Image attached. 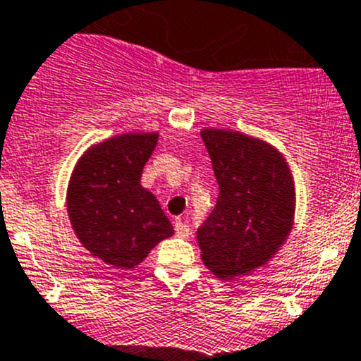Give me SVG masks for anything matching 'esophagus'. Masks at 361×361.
Masks as SVG:
<instances>
[{
    "instance_id": "34e87169",
    "label": "esophagus",
    "mask_w": 361,
    "mask_h": 361,
    "mask_svg": "<svg viewBox=\"0 0 361 361\" xmlns=\"http://www.w3.org/2000/svg\"><path fill=\"white\" fill-rule=\"evenodd\" d=\"M174 231H176V236L178 238H188L190 236V226L185 222H181V220H176L174 222Z\"/></svg>"
}]
</instances>
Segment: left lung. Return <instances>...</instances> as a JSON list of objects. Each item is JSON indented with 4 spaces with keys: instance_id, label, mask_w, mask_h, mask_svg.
Wrapping results in <instances>:
<instances>
[{
    "instance_id": "8db88e82",
    "label": "left lung",
    "mask_w": 361,
    "mask_h": 361,
    "mask_svg": "<svg viewBox=\"0 0 361 361\" xmlns=\"http://www.w3.org/2000/svg\"><path fill=\"white\" fill-rule=\"evenodd\" d=\"M202 142L219 183L213 212L197 229L206 268L222 281L266 264L295 220V183L284 157L240 132L204 128Z\"/></svg>"
}]
</instances>
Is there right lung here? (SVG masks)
Segmentation results:
<instances>
[{"label": "right lung", "mask_w": 361, "mask_h": 361, "mask_svg": "<svg viewBox=\"0 0 361 361\" xmlns=\"http://www.w3.org/2000/svg\"><path fill=\"white\" fill-rule=\"evenodd\" d=\"M159 134H121L87 149L66 190L70 222L80 243L114 268L145 261L174 229L152 192L141 187L142 167Z\"/></svg>", "instance_id": "1"}]
</instances>
